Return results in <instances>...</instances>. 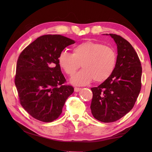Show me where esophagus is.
<instances>
[{
  "mask_svg": "<svg viewBox=\"0 0 152 152\" xmlns=\"http://www.w3.org/2000/svg\"><path fill=\"white\" fill-rule=\"evenodd\" d=\"M82 88H74V91L75 92H79L80 91H81Z\"/></svg>",
  "mask_w": 152,
  "mask_h": 152,
  "instance_id": "34e87169",
  "label": "esophagus"
}]
</instances>
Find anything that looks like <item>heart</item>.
I'll list each match as a JSON object with an SVG mask.
<instances>
[{"mask_svg":"<svg viewBox=\"0 0 152 152\" xmlns=\"http://www.w3.org/2000/svg\"><path fill=\"white\" fill-rule=\"evenodd\" d=\"M116 59L115 51L111 47L87 41L74 46L72 53L61 51L57 61L69 76H72L81 64L83 69L73 76L70 82L74 85L85 86L93 80L96 82L107 80L114 70Z\"/></svg>","mask_w":152,"mask_h":152,"instance_id":"obj_1","label":"heart"}]
</instances>
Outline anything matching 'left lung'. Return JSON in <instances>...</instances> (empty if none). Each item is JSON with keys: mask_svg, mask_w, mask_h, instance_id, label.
<instances>
[{"mask_svg": "<svg viewBox=\"0 0 152 152\" xmlns=\"http://www.w3.org/2000/svg\"><path fill=\"white\" fill-rule=\"evenodd\" d=\"M109 35L117 45L114 70L101 85L91 89V113L104 123L115 121L127 114L133 108L141 89L142 66L137 52L121 36Z\"/></svg>", "mask_w": 152, "mask_h": 152, "instance_id": "left-lung-1", "label": "left lung"}]
</instances>
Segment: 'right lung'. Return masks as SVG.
Listing matches in <instances>:
<instances>
[{
  "label": "right lung",
  "mask_w": 152,
  "mask_h": 152,
  "mask_svg": "<svg viewBox=\"0 0 152 152\" xmlns=\"http://www.w3.org/2000/svg\"><path fill=\"white\" fill-rule=\"evenodd\" d=\"M75 41L60 34L43 35L23 50L18 58L15 84L21 106L32 117L51 122L62 113L74 92L66 82L57 58Z\"/></svg>",
  "instance_id": "add662e5"
}]
</instances>
